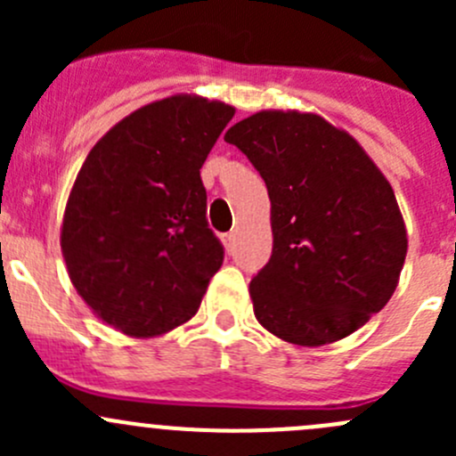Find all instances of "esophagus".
Here are the masks:
<instances>
[{
	"mask_svg": "<svg viewBox=\"0 0 456 456\" xmlns=\"http://www.w3.org/2000/svg\"><path fill=\"white\" fill-rule=\"evenodd\" d=\"M223 245H224V251H227L229 256L233 254V251H236V233H224L223 236Z\"/></svg>",
	"mask_w": 456,
	"mask_h": 456,
	"instance_id": "obj_1",
	"label": "esophagus"
}]
</instances>
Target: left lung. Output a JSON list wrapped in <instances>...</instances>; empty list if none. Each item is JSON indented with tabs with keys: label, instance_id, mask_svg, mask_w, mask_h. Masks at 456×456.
<instances>
[{
	"label": "left lung",
	"instance_id": "1",
	"mask_svg": "<svg viewBox=\"0 0 456 456\" xmlns=\"http://www.w3.org/2000/svg\"><path fill=\"white\" fill-rule=\"evenodd\" d=\"M265 178L273 251L251 280L256 320L297 346L333 344L379 314L408 251L397 199L364 147L324 117L262 110L229 127Z\"/></svg>",
	"mask_w": 456,
	"mask_h": 456
}]
</instances>
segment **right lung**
I'll use <instances>...</instances> for the list:
<instances>
[{
  "label": "right lung",
  "instance_id": "right-lung-1",
  "mask_svg": "<svg viewBox=\"0 0 456 456\" xmlns=\"http://www.w3.org/2000/svg\"><path fill=\"white\" fill-rule=\"evenodd\" d=\"M236 108L174 94L127 114L87 154L68 196L61 251L77 293L130 338L196 315L223 265L200 167Z\"/></svg>",
  "mask_w": 456,
  "mask_h": 456
}]
</instances>
